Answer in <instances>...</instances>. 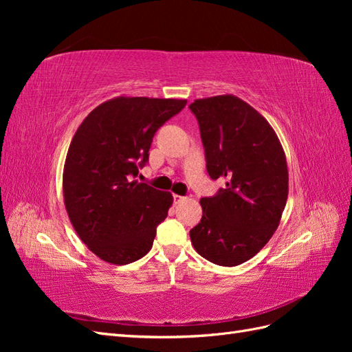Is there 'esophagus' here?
<instances>
[{"label": "esophagus", "instance_id": "esophagus-1", "mask_svg": "<svg viewBox=\"0 0 352 352\" xmlns=\"http://www.w3.org/2000/svg\"><path fill=\"white\" fill-rule=\"evenodd\" d=\"M173 199H175V204H179V202H182L184 199H185V197H182V195H173Z\"/></svg>", "mask_w": 352, "mask_h": 352}]
</instances>
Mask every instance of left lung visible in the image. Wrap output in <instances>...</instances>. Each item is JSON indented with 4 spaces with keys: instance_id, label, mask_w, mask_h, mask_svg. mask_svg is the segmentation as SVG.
<instances>
[{
    "instance_id": "left-lung-1",
    "label": "left lung",
    "mask_w": 352,
    "mask_h": 352,
    "mask_svg": "<svg viewBox=\"0 0 352 352\" xmlns=\"http://www.w3.org/2000/svg\"><path fill=\"white\" fill-rule=\"evenodd\" d=\"M207 172L226 188L201 198L202 217L190 242L206 260L233 267L252 258L278 229L289 176L286 155L270 123L236 95L195 100Z\"/></svg>"
}]
</instances>
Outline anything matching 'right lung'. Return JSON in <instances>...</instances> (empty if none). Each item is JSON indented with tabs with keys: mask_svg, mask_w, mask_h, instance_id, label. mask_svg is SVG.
I'll list each match as a JSON object with an SVG mask.
<instances>
[{
	"mask_svg": "<svg viewBox=\"0 0 352 352\" xmlns=\"http://www.w3.org/2000/svg\"><path fill=\"white\" fill-rule=\"evenodd\" d=\"M186 100L120 97L95 107L74 133L63 170V197L78 236L98 258L123 265L153 248L173 195L140 184L154 133Z\"/></svg>",
	"mask_w": 352,
	"mask_h": 352,
	"instance_id": "1",
	"label": "right lung"
}]
</instances>
